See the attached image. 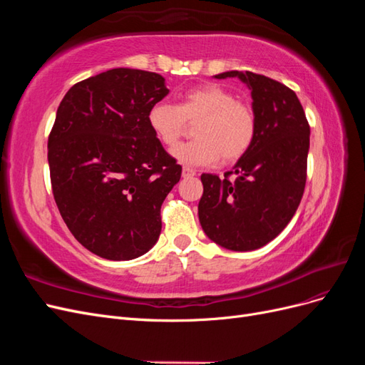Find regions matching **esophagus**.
Instances as JSON below:
<instances>
[{"label": "esophagus", "instance_id": "1", "mask_svg": "<svg viewBox=\"0 0 365 365\" xmlns=\"http://www.w3.org/2000/svg\"><path fill=\"white\" fill-rule=\"evenodd\" d=\"M195 175H196V172L193 169L184 165V168H182V176H184V178H190V176H195Z\"/></svg>", "mask_w": 365, "mask_h": 365}]
</instances>
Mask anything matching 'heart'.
I'll return each mask as SVG.
<instances>
[{
  "label": "heart",
  "instance_id": "heart-1",
  "mask_svg": "<svg viewBox=\"0 0 365 365\" xmlns=\"http://www.w3.org/2000/svg\"><path fill=\"white\" fill-rule=\"evenodd\" d=\"M187 121L196 125L193 138L173 149L175 158L192 165L212 164L222 158L230 164L240 160L252 146L257 117L251 105L237 101L233 91L217 83L190 88L178 97V103H153L148 123L165 148L178 145Z\"/></svg>",
  "mask_w": 365,
  "mask_h": 365
}]
</instances>
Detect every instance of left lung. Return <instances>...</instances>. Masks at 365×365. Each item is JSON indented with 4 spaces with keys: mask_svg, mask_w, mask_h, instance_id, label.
Returning a JSON list of instances; mask_svg holds the SVG:
<instances>
[{
    "mask_svg": "<svg viewBox=\"0 0 365 365\" xmlns=\"http://www.w3.org/2000/svg\"><path fill=\"white\" fill-rule=\"evenodd\" d=\"M248 83L257 132L252 146L224 178L202 173L197 215L205 235L233 251H251L277 237L295 215L304 193L309 121L297 94L271 77L227 71ZM235 175V180L229 176Z\"/></svg>",
    "mask_w": 365,
    "mask_h": 365,
    "instance_id": "8db88e82",
    "label": "left lung"
}]
</instances>
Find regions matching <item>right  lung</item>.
<instances>
[{"instance_id": "1", "label": "right lung", "mask_w": 365, "mask_h": 365, "mask_svg": "<svg viewBox=\"0 0 365 365\" xmlns=\"http://www.w3.org/2000/svg\"><path fill=\"white\" fill-rule=\"evenodd\" d=\"M168 94L158 73L114 68L73 85L58 108L53 196L71 235L98 257L130 260L158 240L161 204L182 172L148 123Z\"/></svg>"}]
</instances>
